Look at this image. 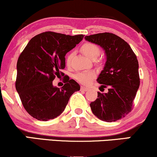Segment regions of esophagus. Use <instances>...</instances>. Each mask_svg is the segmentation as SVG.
Instances as JSON below:
<instances>
[{
    "mask_svg": "<svg viewBox=\"0 0 157 157\" xmlns=\"http://www.w3.org/2000/svg\"><path fill=\"white\" fill-rule=\"evenodd\" d=\"M81 90H82V91H88V90H89V89H88V88H86V87H84V86H81Z\"/></svg>",
    "mask_w": 157,
    "mask_h": 157,
    "instance_id": "esophagus-1",
    "label": "esophagus"
}]
</instances>
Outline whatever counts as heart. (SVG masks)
<instances>
[{
	"label": "heart",
	"mask_w": 157,
	"mask_h": 157,
	"mask_svg": "<svg viewBox=\"0 0 157 157\" xmlns=\"http://www.w3.org/2000/svg\"><path fill=\"white\" fill-rule=\"evenodd\" d=\"M80 50L88 58L92 60H96L101 53L100 48L97 45L93 44V43H86L81 46ZM72 57V53L68 54L67 56H66V63L68 66L71 65ZM95 77H96V74L94 71H81V72H77V74H75V76H74L77 82L83 85H89L91 83V82L95 78Z\"/></svg>",
	"instance_id": "1"
}]
</instances>
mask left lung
<instances>
[{"instance_id":"1","label":"left lung","mask_w":157,"mask_h":157,"mask_svg":"<svg viewBox=\"0 0 157 157\" xmlns=\"http://www.w3.org/2000/svg\"><path fill=\"white\" fill-rule=\"evenodd\" d=\"M85 38L101 46L106 55L97 81L100 88H108V92H97V100L90 103L91 111L102 121L115 122L132 109L140 82L137 58L128 44L114 34L99 33Z\"/></svg>"}]
</instances>
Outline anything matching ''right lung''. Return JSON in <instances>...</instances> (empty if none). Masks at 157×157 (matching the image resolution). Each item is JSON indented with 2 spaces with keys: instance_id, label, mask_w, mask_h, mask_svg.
I'll return each instance as SVG.
<instances>
[{
  "instance_id": "right-lung-1",
  "label": "right lung",
  "mask_w": 157,
  "mask_h": 157,
  "mask_svg": "<svg viewBox=\"0 0 157 157\" xmlns=\"http://www.w3.org/2000/svg\"><path fill=\"white\" fill-rule=\"evenodd\" d=\"M84 35H66L46 32L30 40L17 63L15 87L21 102L32 117L47 121L60 115L70 97L80 91L75 80L65 76L61 89L54 86L56 76L64 74L66 53L82 40Z\"/></svg>"
}]
</instances>
